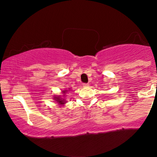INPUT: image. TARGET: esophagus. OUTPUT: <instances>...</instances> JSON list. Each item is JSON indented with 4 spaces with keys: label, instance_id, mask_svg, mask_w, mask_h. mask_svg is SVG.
<instances>
[{
    "label": "esophagus",
    "instance_id": "esophagus-1",
    "mask_svg": "<svg viewBox=\"0 0 157 157\" xmlns=\"http://www.w3.org/2000/svg\"><path fill=\"white\" fill-rule=\"evenodd\" d=\"M83 87H87V86H89V84L88 83H83Z\"/></svg>",
    "mask_w": 157,
    "mask_h": 157
}]
</instances>
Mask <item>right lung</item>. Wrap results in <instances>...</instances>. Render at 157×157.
I'll use <instances>...</instances> for the list:
<instances>
[{
  "instance_id": "1",
  "label": "right lung",
  "mask_w": 157,
  "mask_h": 157,
  "mask_svg": "<svg viewBox=\"0 0 157 157\" xmlns=\"http://www.w3.org/2000/svg\"><path fill=\"white\" fill-rule=\"evenodd\" d=\"M70 90V88L68 90H64L61 91V94L60 95H55L54 97L52 99L60 105V106H64V104L67 102V101L64 99V96H65V94L67 93Z\"/></svg>"
}]
</instances>
